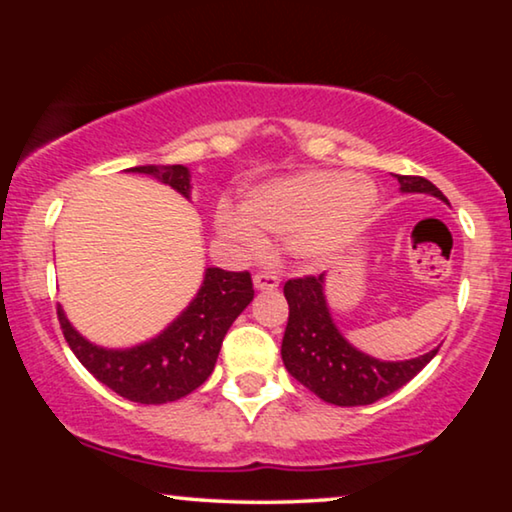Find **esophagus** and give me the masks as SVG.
<instances>
[{
    "mask_svg": "<svg viewBox=\"0 0 512 512\" xmlns=\"http://www.w3.org/2000/svg\"><path fill=\"white\" fill-rule=\"evenodd\" d=\"M254 286L258 291H272L279 286V279L277 275H272V272H258L254 277Z\"/></svg>",
    "mask_w": 512,
    "mask_h": 512,
    "instance_id": "esophagus-1",
    "label": "esophagus"
}]
</instances>
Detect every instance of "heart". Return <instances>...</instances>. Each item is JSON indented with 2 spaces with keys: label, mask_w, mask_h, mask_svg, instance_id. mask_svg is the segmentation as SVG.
<instances>
[{
  "label": "heart",
  "mask_w": 512,
  "mask_h": 512,
  "mask_svg": "<svg viewBox=\"0 0 512 512\" xmlns=\"http://www.w3.org/2000/svg\"><path fill=\"white\" fill-rule=\"evenodd\" d=\"M375 188L347 172L314 170L258 186L244 209L221 200L214 223L244 256H261L265 237L289 242L298 261L319 265L342 254L363 233L375 209Z\"/></svg>",
  "instance_id": "1"
}]
</instances>
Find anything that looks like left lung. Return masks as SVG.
<instances>
[{
    "label": "left lung",
    "mask_w": 512,
    "mask_h": 512,
    "mask_svg": "<svg viewBox=\"0 0 512 512\" xmlns=\"http://www.w3.org/2000/svg\"><path fill=\"white\" fill-rule=\"evenodd\" d=\"M403 193L447 198L424 177L396 174ZM289 324L282 340V361L296 380L321 401L354 408L370 405L408 384L438 349L410 361H380L359 352L333 324L324 296V275L298 277L284 284Z\"/></svg>",
    "instance_id": "1"
}]
</instances>
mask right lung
Instances as JSON below:
<instances>
[{"label":"right lung","instance_id":"1","mask_svg":"<svg viewBox=\"0 0 512 512\" xmlns=\"http://www.w3.org/2000/svg\"><path fill=\"white\" fill-rule=\"evenodd\" d=\"M130 172L151 174L191 198V172L184 165H139ZM254 300L251 275L207 268L198 296L163 333L130 349H104L88 342L58 305L60 328L88 373L132 403L160 405L184 398L212 375L228 328Z\"/></svg>","mask_w":512,"mask_h":512}]
</instances>
